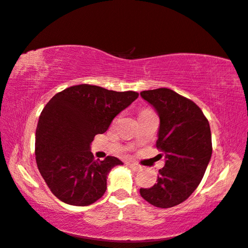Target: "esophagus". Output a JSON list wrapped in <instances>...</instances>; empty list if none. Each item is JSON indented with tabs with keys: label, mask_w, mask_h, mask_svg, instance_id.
Instances as JSON below:
<instances>
[{
	"label": "esophagus",
	"mask_w": 248,
	"mask_h": 248,
	"mask_svg": "<svg viewBox=\"0 0 248 248\" xmlns=\"http://www.w3.org/2000/svg\"><path fill=\"white\" fill-rule=\"evenodd\" d=\"M127 166H128V167H130V168H133V169H135V170H138V169L140 168V167L138 166V164H136V163H130V162L127 163Z\"/></svg>",
	"instance_id": "34e87169"
}]
</instances>
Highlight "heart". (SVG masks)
<instances>
[{
    "label": "heart",
    "mask_w": 248,
    "mask_h": 248,
    "mask_svg": "<svg viewBox=\"0 0 248 248\" xmlns=\"http://www.w3.org/2000/svg\"><path fill=\"white\" fill-rule=\"evenodd\" d=\"M149 111H150V110H143V111L140 112V115H142V113H145V112H149Z\"/></svg>",
    "instance_id": "obj_1"
}]
</instances>
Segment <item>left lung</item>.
<instances>
[{"label": "left lung", "instance_id": "left-lung-1", "mask_svg": "<svg viewBox=\"0 0 248 248\" xmlns=\"http://www.w3.org/2000/svg\"><path fill=\"white\" fill-rule=\"evenodd\" d=\"M140 95L159 113L155 145L167 159L156 183L140 188V194L153 206L168 209L186 201L202 181L212 155L210 124L198 105L173 90H143Z\"/></svg>", "mask_w": 248, "mask_h": 248}]
</instances>
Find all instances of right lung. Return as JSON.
Masks as SVG:
<instances>
[{
	"label": "right lung",
	"instance_id": "add662e5",
	"mask_svg": "<svg viewBox=\"0 0 248 248\" xmlns=\"http://www.w3.org/2000/svg\"><path fill=\"white\" fill-rule=\"evenodd\" d=\"M138 96L131 90L115 92L81 84L57 93L46 104L35 135V159L58 200L86 206L105 194L109 171L123 162L115 156L95 160L90 143Z\"/></svg>",
	"mask_w": 248,
	"mask_h": 248
}]
</instances>
